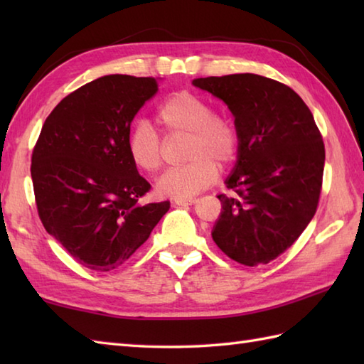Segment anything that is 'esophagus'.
I'll list each match as a JSON object with an SVG mask.
<instances>
[{"label":"esophagus","instance_id":"1","mask_svg":"<svg viewBox=\"0 0 364 364\" xmlns=\"http://www.w3.org/2000/svg\"><path fill=\"white\" fill-rule=\"evenodd\" d=\"M197 202L196 198H175V205L178 206H189V205H194Z\"/></svg>","mask_w":364,"mask_h":364}]
</instances>
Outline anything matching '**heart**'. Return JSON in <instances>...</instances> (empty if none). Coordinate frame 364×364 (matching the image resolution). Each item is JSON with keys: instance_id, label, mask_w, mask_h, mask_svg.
Returning <instances> with one entry per match:
<instances>
[{"instance_id": "heart-1", "label": "heart", "mask_w": 364, "mask_h": 364, "mask_svg": "<svg viewBox=\"0 0 364 364\" xmlns=\"http://www.w3.org/2000/svg\"><path fill=\"white\" fill-rule=\"evenodd\" d=\"M154 122L166 136H186L183 166L167 170L156 183L158 194L189 198L210 188L220 170L237 158L239 131L235 122L219 112L205 98L192 92H175L162 102ZM128 154L142 172L154 173L162 166V144L154 129L141 122L127 139Z\"/></svg>"}]
</instances>
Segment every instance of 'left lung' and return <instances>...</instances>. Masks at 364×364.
Masks as SVG:
<instances>
[{"label": "left lung", "instance_id": "left-lung-1", "mask_svg": "<svg viewBox=\"0 0 364 364\" xmlns=\"http://www.w3.org/2000/svg\"><path fill=\"white\" fill-rule=\"evenodd\" d=\"M225 102L239 131L233 196H218L222 213L213 239L244 266L267 264L288 250L318 210L326 146L311 111L283 82L253 73L192 81Z\"/></svg>", "mask_w": 364, "mask_h": 364}]
</instances>
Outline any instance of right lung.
<instances>
[{"mask_svg":"<svg viewBox=\"0 0 364 364\" xmlns=\"http://www.w3.org/2000/svg\"><path fill=\"white\" fill-rule=\"evenodd\" d=\"M156 92L154 78L102 76L54 107L34 145L38 218L84 267L117 269L168 211V202H141L151 186L127 149L131 122Z\"/></svg>","mask_w":364,"mask_h":364,"instance_id":"right-lung-1","label":"right lung"}]
</instances>
